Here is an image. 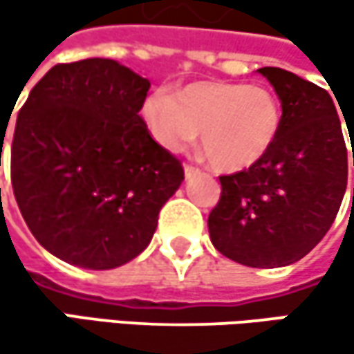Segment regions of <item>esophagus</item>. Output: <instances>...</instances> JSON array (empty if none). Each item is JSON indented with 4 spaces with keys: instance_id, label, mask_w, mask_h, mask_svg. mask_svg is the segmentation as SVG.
<instances>
[{
    "instance_id": "obj_1",
    "label": "esophagus",
    "mask_w": 354,
    "mask_h": 354,
    "mask_svg": "<svg viewBox=\"0 0 354 354\" xmlns=\"http://www.w3.org/2000/svg\"><path fill=\"white\" fill-rule=\"evenodd\" d=\"M184 174H186V178L196 176V174H201V170H198L196 166H192V164H186V166H184Z\"/></svg>"
}]
</instances>
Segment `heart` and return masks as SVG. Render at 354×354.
Segmentation results:
<instances>
[{
	"label": "heart",
	"mask_w": 354,
	"mask_h": 354,
	"mask_svg": "<svg viewBox=\"0 0 354 354\" xmlns=\"http://www.w3.org/2000/svg\"><path fill=\"white\" fill-rule=\"evenodd\" d=\"M153 139L184 151L201 135L209 164L221 172H240L258 164L274 145L283 112L264 86L234 82H196L174 96L153 92L143 104Z\"/></svg>",
	"instance_id": "1"
}]
</instances>
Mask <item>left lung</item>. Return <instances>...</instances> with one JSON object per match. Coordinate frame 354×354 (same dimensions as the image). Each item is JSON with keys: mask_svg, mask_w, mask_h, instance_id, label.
<instances>
[{"mask_svg": "<svg viewBox=\"0 0 354 354\" xmlns=\"http://www.w3.org/2000/svg\"><path fill=\"white\" fill-rule=\"evenodd\" d=\"M258 73L281 100L279 137L258 164L219 176L221 196L207 223L223 256L274 268L304 258L330 230L346 190L348 156L334 100L324 88L279 67ZM346 129L353 141V122Z\"/></svg>", "mask_w": 354, "mask_h": 354, "instance_id": "obj_1", "label": "left lung"}]
</instances>
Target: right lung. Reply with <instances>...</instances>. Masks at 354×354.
Masks as SVG:
<instances>
[{"label":"right lung","instance_id":"add662e5","mask_svg":"<svg viewBox=\"0 0 354 354\" xmlns=\"http://www.w3.org/2000/svg\"><path fill=\"white\" fill-rule=\"evenodd\" d=\"M149 86L112 59L59 63L18 112L16 203L38 244L69 264L106 270L139 256L184 180L139 116Z\"/></svg>","mask_w":354,"mask_h":354}]
</instances>
